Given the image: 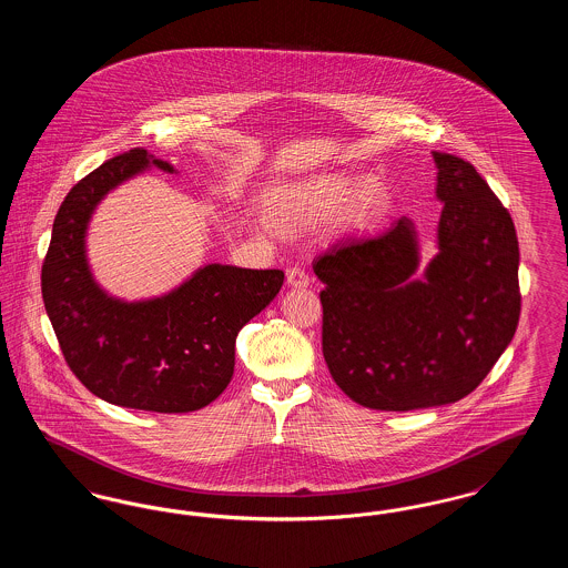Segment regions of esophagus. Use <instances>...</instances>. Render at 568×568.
Segmentation results:
<instances>
[{
    "label": "esophagus",
    "instance_id": "34e87169",
    "mask_svg": "<svg viewBox=\"0 0 568 568\" xmlns=\"http://www.w3.org/2000/svg\"><path fill=\"white\" fill-rule=\"evenodd\" d=\"M285 274H287V283H290L292 287H306V285L311 283L308 272L304 271L302 266H290Z\"/></svg>",
    "mask_w": 568,
    "mask_h": 568
}]
</instances>
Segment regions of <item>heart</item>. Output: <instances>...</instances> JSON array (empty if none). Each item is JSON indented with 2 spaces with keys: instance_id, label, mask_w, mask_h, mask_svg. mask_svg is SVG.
<instances>
[{
  "instance_id": "1",
  "label": "heart",
  "mask_w": 568,
  "mask_h": 568,
  "mask_svg": "<svg viewBox=\"0 0 568 568\" xmlns=\"http://www.w3.org/2000/svg\"><path fill=\"white\" fill-rule=\"evenodd\" d=\"M347 201L351 204L345 209V225L355 232L371 230L389 206L387 191L377 181H366L352 174H334L285 193L276 200L274 213L290 225H306L332 215Z\"/></svg>"
}]
</instances>
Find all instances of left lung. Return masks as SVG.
I'll return each mask as SVG.
<instances>
[{"mask_svg": "<svg viewBox=\"0 0 568 568\" xmlns=\"http://www.w3.org/2000/svg\"><path fill=\"white\" fill-rule=\"evenodd\" d=\"M445 202L424 281L413 223L343 236L313 262L322 278V347L334 383L357 405L413 410L458 403L514 338L519 244L514 219L470 162L434 153Z\"/></svg>", "mask_w": 568, "mask_h": 568, "instance_id": "1", "label": "left lung"}]
</instances>
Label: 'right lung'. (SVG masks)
Here are the masks:
<instances>
[{
	"instance_id": "add662e5",
	"label": "right lung",
	"mask_w": 568,
	"mask_h": 568,
	"mask_svg": "<svg viewBox=\"0 0 568 568\" xmlns=\"http://www.w3.org/2000/svg\"><path fill=\"white\" fill-rule=\"evenodd\" d=\"M149 163L144 149L125 151L65 195L42 264V297L65 364L91 394L125 408L190 413L227 387L236 336L278 294L285 272L211 264L168 296L134 304L106 296L87 268V221Z\"/></svg>"
}]
</instances>
